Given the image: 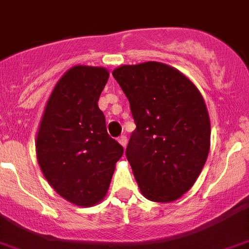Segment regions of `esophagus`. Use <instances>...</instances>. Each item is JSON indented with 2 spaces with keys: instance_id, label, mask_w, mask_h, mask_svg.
I'll return each instance as SVG.
<instances>
[{
  "instance_id": "obj_1",
  "label": "esophagus",
  "mask_w": 249,
  "mask_h": 249,
  "mask_svg": "<svg viewBox=\"0 0 249 249\" xmlns=\"http://www.w3.org/2000/svg\"><path fill=\"white\" fill-rule=\"evenodd\" d=\"M127 142H128V141H127V137H126V136H121V137H118V143H120V144L122 145L123 148H126Z\"/></svg>"
}]
</instances>
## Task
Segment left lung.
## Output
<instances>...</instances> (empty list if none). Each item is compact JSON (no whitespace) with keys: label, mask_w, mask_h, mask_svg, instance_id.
Masks as SVG:
<instances>
[{"label":"left lung","mask_w":249,"mask_h":249,"mask_svg":"<svg viewBox=\"0 0 249 249\" xmlns=\"http://www.w3.org/2000/svg\"><path fill=\"white\" fill-rule=\"evenodd\" d=\"M136 129L126 157L145 199H179L199 178L210 150V117L201 93L179 70L147 61L112 71Z\"/></svg>","instance_id":"obj_1"}]
</instances>
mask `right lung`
I'll use <instances>...</instances> for the list:
<instances>
[{
    "mask_svg": "<svg viewBox=\"0 0 249 249\" xmlns=\"http://www.w3.org/2000/svg\"><path fill=\"white\" fill-rule=\"evenodd\" d=\"M105 68L76 65L52 91L36 133V159L49 185L76 206L101 201L123 147L108 136L97 101Z\"/></svg>",
    "mask_w": 249,
    "mask_h": 249,
    "instance_id": "obj_1",
    "label": "right lung"
}]
</instances>
